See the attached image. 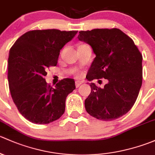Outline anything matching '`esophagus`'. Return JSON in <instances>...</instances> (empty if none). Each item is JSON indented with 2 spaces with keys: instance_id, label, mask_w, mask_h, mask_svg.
<instances>
[{
  "instance_id": "esophagus-1",
  "label": "esophagus",
  "mask_w": 155,
  "mask_h": 155,
  "mask_svg": "<svg viewBox=\"0 0 155 155\" xmlns=\"http://www.w3.org/2000/svg\"><path fill=\"white\" fill-rule=\"evenodd\" d=\"M82 84H83V82H81V81H76V82H75L76 87H77V88H78V87H79L80 86H81Z\"/></svg>"
}]
</instances>
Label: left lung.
I'll return each mask as SVG.
<instances>
[{
  "label": "left lung",
  "mask_w": 155,
  "mask_h": 155,
  "mask_svg": "<svg viewBox=\"0 0 155 155\" xmlns=\"http://www.w3.org/2000/svg\"><path fill=\"white\" fill-rule=\"evenodd\" d=\"M78 38L89 44L95 54L87 73L88 81L107 80L104 88L90 83L86 110L103 121L124 116L134 106L141 88V53L134 41L117 28L81 31Z\"/></svg>",
  "instance_id": "8db88e82"
}]
</instances>
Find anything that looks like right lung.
Here are the masks:
<instances>
[{
	"mask_svg": "<svg viewBox=\"0 0 155 155\" xmlns=\"http://www.w3.org/2000/svg\"><path fill=\"white\" fill-rule=\"evenodd\" d=\"M77 33L31 30L19 37L9 50V91L18 111L30 122L48 124L64 113L66 97L75 89L74 81L65 78L52 87L45 76L47 68L57 66L60 50Z\"/></svg>",
	"mask_w": 155,
	"mask_h": 155,
	"instance_id": "right-lung-1",
	"label": "right lung"
}]
</instances>
